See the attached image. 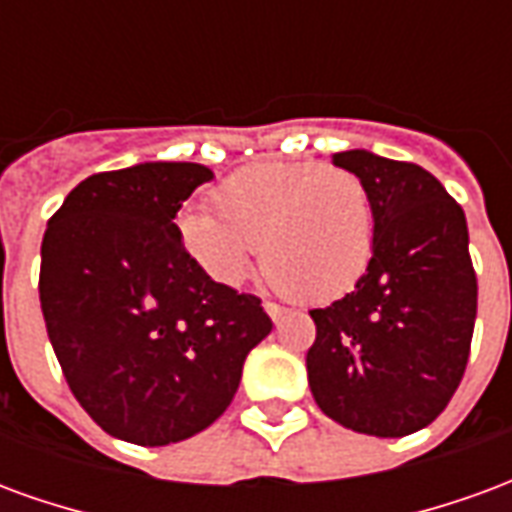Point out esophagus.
<instances>
[{
	"label": "esophagus",
	"instance_id": "esophagus-1",
	"mask_svg": "<svg viewBox=\"0 0 512 512\" xmlns=\"http://www.w3.org/2000/svg\"><path fill=\"white\" fill-rule=\"evenodd\" d=\"M263 310L268 312V318L274 323H279L282 318H285V307H279L277 301H263Z\"/></svg>",
	"mask_w": 512,
	"mask_h": 512
}]
</instances>
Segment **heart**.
<instances>
[{
  "mask_svg": "<svg viewBox=\"0 0 512 512\" xmlns=\"http://www.w3.org/2000/svg\"><path fill=\"white\" fill-rule=\"evenodd\" d=\"M213 216L183 211L186 255L219 285H241L260 266L299 301H329L354 288L373 255V202L343 167L263 161L233 172L211 194Z\"/></svg>",
  "mask_w": 512,
  "mask_h": 512,
  "instance_id": "heart-1",
  "label": "heart"
}]
</instances>
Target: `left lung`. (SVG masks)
<instances>
[{"instance_id":"1","label":"left lung","mask_w":512,"mask_h":512,"mask_svg":"<svg viewBox=\"0 0 512 512\" xmlns=\"http://www.w3.org/2000/svg\"><path fill=\"white\" fill-rule=\"evenodd\" d=\"M373 202V257L356 288L310 310L307 378L343 428L408 436L447 408L469 362L477 277L466 216L428 169L370 150L334 153Z\"/></svg>"}]
</instances>
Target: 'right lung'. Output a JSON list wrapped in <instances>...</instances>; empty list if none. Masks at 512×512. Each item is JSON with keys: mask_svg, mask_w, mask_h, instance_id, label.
<instances>
[{"mask_svg": "<svg viewBox=\"0 0 512 512\" xmlns=\"http://www.w3.org/2000/svg\"><path fill=\"white\" fill-rule=\"evenodd\" d=\"M213 172L145 161L82 180L40 246V310L73 397L115 439L164 447L222 417L268 332L260 299L180 246V205Z\"/></svg>", "mask_w": 512, "mask_h": 512, "instance_id": "obj_1", "label": "right lung"}]
</instances>
